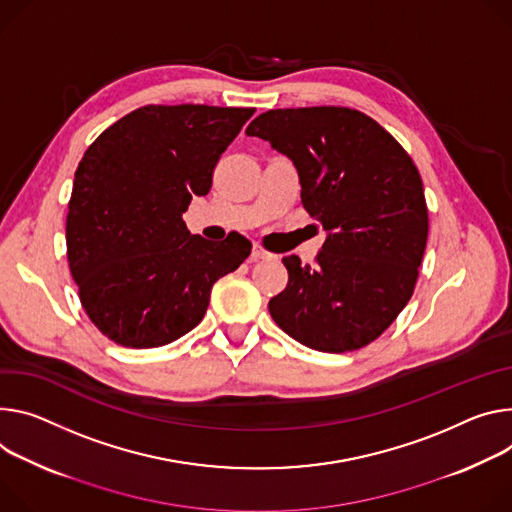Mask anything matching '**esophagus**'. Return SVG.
<instances>
[{
    "label": "esophagus",
    "instance_id": "1",
    "mask_svg": "<svg viewBox=\"0 0 512 512\" xmlns=\"http://www.w3.org/2000/svg\"><path fill=\"white\" fill-rule=\"evenodd\" d=\"M251 257H253V261H263V259H271L273 255L269 253V251H265L261 245H253V253H251Z\"/></svg>",
    "mask_w": 512,
    "mask_h": 512
}]
</instances>
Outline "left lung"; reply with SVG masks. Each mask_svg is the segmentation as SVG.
<instances>
[{
  "label": "left lung",
  "instance_id": "8db88e82",
  "mask_svg": "<svg viewBox=\"0 0 512 512\" xmlns=\"http://www.w3.org/2000/svg\"><path fill=\"white\" fill-rule=\"evenodd\" d=\"M247 136L294 163L302 206L327 230L312 267L284 257L290 277L269 300L271 318L322 353L376 341L408 304L427 247L429 212L416 165L390 132L351 108L269 110Z\"/></svg>",
  "mask_w": 512,
  "mask_h": 512
}]
</instances>
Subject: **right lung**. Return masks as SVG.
<instances>
[{
	"label": "right lung",
	"instance_id": "obj_1",
	"mask_svg": "<svg viewBox=\"0 0 512 512\" xmlns=\"http://www.w3.org/2000/svg\"><path fill=\"white\" fill-rule=\"evenodd\" d=\"M255 108L145 106L91 145L73 179L67 259L91 322L132 349L167 345L198 327L212 286L249 255L251 241L192 235V196Z\"/></svg>",
	"mask_w": 512,
	"mask_h": 512
}]
</instances>
